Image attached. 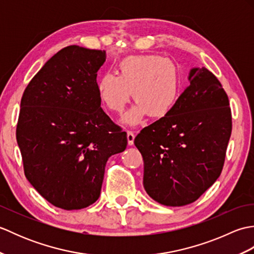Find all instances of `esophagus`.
<instances>
[{"mask_svg":"<svg viewBox=\"0 0 254 254\" xmlns=\"http://www.w3.org/2000/svg\"><path fill=\"white\" fill-rule=\"evenodd\" d=\"M127 143L130 146L134 144V138H135V135H134V133L132 131H127Z\"/></svg>","mask_w":254,"mask_h":254,"instance_id":"obj_1","label":"esophagus"}]
</instances>
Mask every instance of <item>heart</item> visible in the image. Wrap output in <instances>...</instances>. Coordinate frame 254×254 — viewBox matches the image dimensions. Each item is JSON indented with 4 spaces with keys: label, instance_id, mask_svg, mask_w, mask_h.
Segmentation results:
<instances>
[{
    "label": "heart",
    "instance_id": "obj_1",
    "mask_svg": "<svg viewBox=\"0 0 254 254\" xmlns=\"http://www.w3.org/2000/svg\"><path fill=\"white\" fill-rule=\"evenodd\" d=\"M99 99L108 110L121 113L132 93L136 104L122 118L136 126L148 113L153 118L168 116L180 94V75L176 64L157 55L127 57L118 64V75L104 74L97 83Z\"/></svg>",
    "mask_w": 254,
    "mask_h": 254
}]
</instances>
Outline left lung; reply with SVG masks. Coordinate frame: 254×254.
<instances>
[{"instance_id": "8db88e82", "label": "left lung", "mask_w": 254, "mask_h": 254, "mask_svg": "<svg viewBox=\"0 0 254 254\" xmlns=\"http://www.w3.org/2000/svg\"><path fill=\"white\" fill-rule=\"evenodd\" d=\"M190 86L168 116L134 139L144 160L143 185L166 206L193 203L218 179L231 134L227 94L205 67H192Z\"/></svg>"}]
</instances>
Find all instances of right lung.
Listing matches in <instances>:
<instances>
[{"label": "right lung", "mask_w": 254, "mask_h": 254, "mask_svg": "<svg viewBox=\"0 0 254 254\" xmlns=\"http://www.w3.org/2000/svg\"><path fill=\"white\" fill-rule=\"evenodd\" d=\"M106 51L63 48L27 86L16 138L27 180L48 202L80 209L100 196L110 156L127 148V133L100 108L97 72Z\"/></svg>", "instance_id": "1"}]
</instances>
